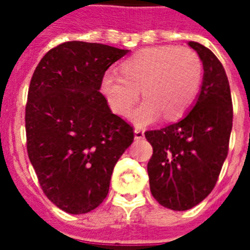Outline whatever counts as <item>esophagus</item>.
I'll return each instance as SVG.
<instances>
[{
    "label": "esophagus",
    "instance_id": "1",
    "mask_svg": "<svg viewBox=\"0 0 250 250\" xmlns=\"http://www.w3.org/2000/svg\"><path fill=\"white\" fill-rule=\"evenodd\" d=\"M144 139V131H141L140 128L135 129V140H143Z\"/></svg>",
    "mask_w": 250,
    "mask_h": 250
}]
</instances>
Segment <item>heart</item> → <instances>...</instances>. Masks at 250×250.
<instances>
[{"mask_svg": "<svg viewBox=\"0 0 250 250\" xmlns=\"http://www.w3.org/2000/svg\"><path fill=\"white\" fill-rule=\"evenodd\" d=\"M202 78L200 57L190 49L158 45L143 49L121 63V74L107 71L101 90L118 115H128L143 94L145 101L133 114L139 125L162 115L171 121L186 113L198 92Z\"/></svg>", "mask_w": 250, "mask_h": 250, "instance_id": "1", "label": "heart"}]
</instances>
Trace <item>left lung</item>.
<instances>
[{"mask_svg": "<svg viewBox=\"0 0 250 250\" xmlns=\"http://www.w3.org/2000/svg\"><path fill=\"white\" fill-rule=\"evenodd\" d=\"M204 64L196 105L182 121L146 131L153 154L148 175L153 197L167 209L183 211L208 197L229 154L232 98L226 71L210 49L189 41Z\"/></svg>", "mask_w": 250, "mask_h": 250, "instance_id": "obj_1", "label": "left lung"}]
</instances>
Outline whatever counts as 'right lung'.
<instances>
[{
	"label": "right lung",
	"instance_id": "right-lung-1",
	"mask_svg": "<svg viewBox=\"0 0 250 250\" xmlns=\"http://www.w3.org/2000/svg\"><path fill=\"white\" fill-rule=\"evenodd\" d=\"M128 50L84 41L50 49L37 64L25 105L27 153L45 196L68 214L96 209L133 127L98 90Z\"/></svg>",
	"mask_w": 250,
	"mask_h": 250
}]
</instances>
